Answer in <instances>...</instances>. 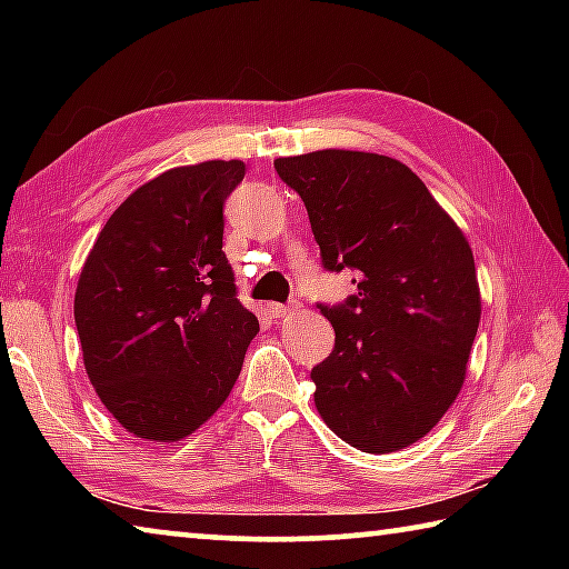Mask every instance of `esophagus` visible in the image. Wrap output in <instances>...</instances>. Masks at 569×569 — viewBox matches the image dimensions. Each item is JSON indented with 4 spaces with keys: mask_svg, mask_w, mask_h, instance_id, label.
Segmentation results:
<instances>
[{
    "mask_svg": "<svg viewBox=\"0 0 569 569\" xmlns=\"http://www.w3.org/2000/svg\"><path fill=\"white\" fill-rule=\"evenodd\" d=\"M296 311V306H283V303H268V313L273 316V319H286V316H291Z\"/></svg>",
    "mask_w": 569,
    "mask_h": 569,
    "instance_id": "34e87169",
    "label": "esophagus"
}]
</instances>
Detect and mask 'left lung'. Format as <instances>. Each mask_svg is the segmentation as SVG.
<instances>
[{"label":"left lung","instance_id":"obj_1","mask_svg":"<svg viewBox=\"0 0 569 569\" xmlns=\"http://www.w3.org/2000/svg\"><path fill=\"white\" fill-rule=\"evenodd\" d=\"M273 166L303 200L323 268L356 271L359 293L321 306L336 346L311 371L316 409L369 455L411 447L467 377L481 319L469 240L397 158L329 148Z\"/></svg>","mask_w":569,"mask_h":569}]
</instances>
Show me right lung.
<instances>
[{"instance_id":"add662e5","label":"right lung","mask_w":569,"mask_h":569,"mask_svg":"<svg viewBox=\"0 0 569 569\" xmlns=\"http://www.w3.org/2000/svg\"><path fill=\"white\" fill-rule=\"evenodd\" d=\"M243 160H206L124 198L82 266L74 323L90 383L122 429L180 441L223 407L258 333L223 253Z\"/></svg>"}]
</instances>
